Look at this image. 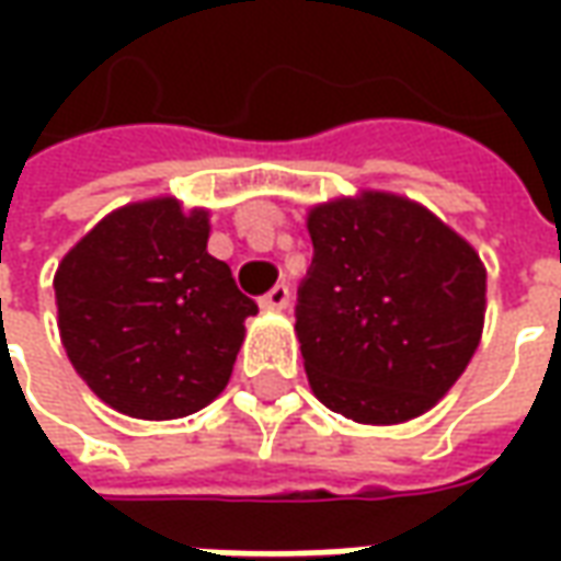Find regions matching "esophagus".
<instances>
[{
  "mask_svg": "<svg viewBox=\"0 0 561 561\" xmlns=\"http://www.w3.org/2000/svg\"><path fill=\"white\" fill-rule=\"evenodd\" d=\"M288 304H291L288 285H273V288L261 297V309H288Z\"/></svg>",
  "mask_w": 561,
  "mask_h": 561,
  "instance_id": "obj_1",
  "label": "esophagus"
}]
</instances>
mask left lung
Wrapping results in <instances>:
<instances>
[{
    "label": "left lung",
    "instance_id": "8db88e82",
    "mask_svg": "<svg viewBox=\"0 0 561 561\" xmlns=\"http://www.w3.org/2000/svg\"><path fill=\"white\" fill-rule=\"evenodd\" d=\"M297 340L316 397L357 423L412 421L481 342L486 270L430 209L385 192L309 213Z\"/></svg>",
    "mask_w": 561,
    "mask_h": 561
}]
</instances>
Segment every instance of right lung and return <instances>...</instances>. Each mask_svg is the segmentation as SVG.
<instances>
[{"mask_svg":"<svg viewBox=\"0 0 561 561\" xmlns=\"http://www.w3.org/2000/svg\"><path fill=\"white\" fill-rule=\"evenodd\" d=\"M207 237L204 209L159 197L111 213L56 270L68 360L116 412L185 417L228 385L257 306Z\"/></svg>","mask_w":561,"mask_h":561,"instance_id":"1","label":"right lung"}]
</instances>
